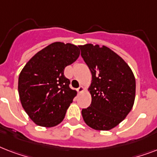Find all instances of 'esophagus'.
I'll list each match as a JSON object with an SVG mask.
<instances>
[{
  "mask_svg": "<svg viewBox=\"0 0 157 157\" xmlns=\"http://www.w3.org/2000/svg\"><path fill=\"white\" fill-rule=\"evenodd\" d=\"M84 90H85V88H84L83 86H80V87L77 89V91H78V93H82Z\"/></svg>",
  "mask_w": 157,
  "mask_h": 157,
  "instance_id": "1",
  "label": "esophagus"
}]
</instances>
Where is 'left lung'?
I'll return each instance as SVG.
<instances>
[{
    "label": "left lung",
    "instance_id": "8db88e82",
    "mask_svg": "<svg viewBox=\"0 0 157 157\" xmlns=\"http://www.w3.org/2000/svg\"><path fill=\"white\" fill-rule=\"evenodd\" d=\"M92 74L89 88L92 101L81 111L86 124L96 130H109L131 111L135 98V78L129 65L107 46L79 45Z\"/></svg>",
    "mask_w": 157,
    "mask_h": 157
}]
</instances>
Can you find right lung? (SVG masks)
Here are the masks:
<instances>
[{
  "label": "right lung",
  "instance_id": "obj_1",
  "mask_svg": "<svg viewBox=\"0 0 157 157\" xmlns=\"http://www.w3.org/2000/svg\"><path fill=\"white\" fill-rule=\"evenodd\" d=\"M80 55L75 45L54 42L26 63L18 76V94L23 109L36 124L54 127L63 121L76 91L69 87L64 68Z\"/></svg>",
  "mask_w": 157,
  "mask_h": 157
}]
</instances>
